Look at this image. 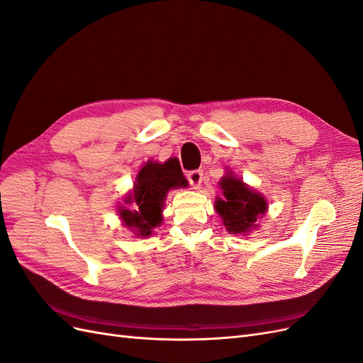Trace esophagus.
Segmentation results:
<instances>
[{
    "instance_id": "1",
    "label": "esophagus",
    "mask_w": 363,
    "mask_h": 363,
    "mask_svg": "<svg viewBox=\"0 0 363 363\" xmlns=\"http://www.w3.org/2000/svg\"><path fill=\"white\" fill-rule=\"evenodd\" d=\"M188 180L194 189H200V186L203 183V172L201 171H191L188 174Z\"/></svg>"
}]
</instances>
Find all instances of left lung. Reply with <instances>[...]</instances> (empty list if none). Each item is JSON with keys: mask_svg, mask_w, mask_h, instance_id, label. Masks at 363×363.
I'll list each match as a JSON object with an SVG mask.
<instances>
[{"mask_svg": "<svg viewBox=\"0 0 363 363\" xmlns=\"http://www.w3.org/2000/svg\"><path fill=\"white\" fill-rule=\"evenodd\" d=\"M218 184L223 199H215V211L223 219L225 230L230 235H250L259 227V219L268 212L267 199L228 168Z\"/></svg>", "mask_w": 363, "mask_h": 363, "instance_id": "left-lung-1", "label": "left lung"}]
</instances>
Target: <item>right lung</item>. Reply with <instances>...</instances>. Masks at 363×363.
Segmentation results:
<instances>
[{
  "label": "right lung",
  "mask_w": 363,
  "mask_h": 363,
  "mask_svg": "<svg viewBox=\"0 0 363 363\" xmlns=\"http://www.w3.org/2000/svg\"><path fill=\"white\" fill-rule=\"evenodd\" d=\"M179 188H188V180L175 160H148L139 169L133 189L124 196V204L116 207L121 223L135 233V238H150L163 221L162 212L168 192ZM133 202L135 208L131 211L126 206Z\"/></svg>",
  "instance_id": "obj_1"
}]
</instances>
